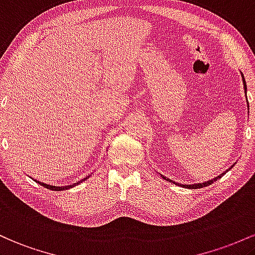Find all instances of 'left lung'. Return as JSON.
<instances>
[{"instance_id": "1", "label": "left lung", "mask_w": 255, "mask_h": 255, "mask_svg": "<svg viewBox=\"0 0 255 255\" xmlns=\"http://www.w3.org/2000/svg\"><path fill=\"white\" fill-rule=\"evenodd\" d=\"M241 76H242V81H243V88H245V91H246V99H247V84H246L245 77H243V74H242V73H241ZM247 104H248V100H247ZM248 110H250V105H248ZM248 113H250V112H248ZM234 165H235V164H234ZM234 165L231 166V167H229L227 171H224V172H223V173H220L219 176H217V177H214V178L210 179V181H206V182H202V183H194V184H181V183L174 182V181H172V179H170V178H167V177L162 176V174H161V177H162V178L165 179V181H168V182L173 183V184H176V185H181V187L188 188V189H199V188H204V187H207V185H211V184H212L213 182H216L217 179L222 178V177L224 176V174L227 173L229 170H231V168L234 167Z\"/></svg>"}]
</instances>
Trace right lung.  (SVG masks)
Segmentation results:
<instances>
[{
	"label": "right lung",
	"instance_id": "obj_1",
	"mask_svg": "<svg viewBox=\"0 0 255 255\" xmlns=\"http://www.w3.org/2000/svg\"><path fill=\"white\" fill-rule=\"evenodd\" d=\"M89 177H90V174H89V176L84 177V178H83V179H82V181H79V182L74 183V184L62 185V187H56V185H50V184H45V183H43V182H39V181H37V179H33V181H35L36 183H38V184H41V185H43V187H45V188H47V189H50V190H55V191H61V190H67V189H71V188H73V187H76V185L81 184V183H82V182L87 181V179H88V178H89Z\"/></svg>",
	"mask_w": 255,
	"mask_h": 255
}]
</instances>
